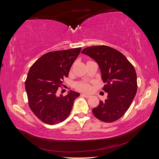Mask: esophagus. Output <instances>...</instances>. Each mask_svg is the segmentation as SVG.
Returning <instances> with one entry per match:
<instances>
[{
	"label": "esophagus",
	"instance_id": "1",
	"mask_svg": "<svg viewBox=\"0 0 159 159\" xmlns=\"http://www.w3.org/2000/svg\"><path fill=\"white\" fill-rule=\"evenodd\" d=\"M81 96H83V97H85L86 98H90L91 95H89V94H85V93H81Z\"/></svg>",
	"mask_w": 159,
	"mask_h": 159
}]
</instances>
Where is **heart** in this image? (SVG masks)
Listing matches in <instances>:
<instances>
[{"instance_id":"obj_1","label":"heart","mask_w":159,"mask_h":159,"mask_svg":"<svg viewBox=\"0 0 159 159\" xmlns=\"http://www.w3.org/2000/svg\"><path fill=\"white\" fill-rule=\"evenodd\" d=\"M75 88L78 90L83 91H89L91 89V86L86 82H80L75 84Z\"/></svg>"}]
</instances>
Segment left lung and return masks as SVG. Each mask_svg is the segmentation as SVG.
<instances>
[{
	"label": "left lung",
	"mask_w": 159,
	"mask_h": 159,
	"mask_svg": "<svg viewBox=\"0 0 159 159\" xmlns=\"http://www.w3.org/2000/svg\"><path fill=\"white\" fill-rule=\"evenodd\" d=\"M82 54L98 64L102 78L105 83L103 89L107 99L100 101L92 109L94 116L102 121L111 123L123 116L137 93V74L133 66L121 52L107 46L84 48Z\"/></svg>",
	"instance_id": "8db88e82"
}]
</instances>
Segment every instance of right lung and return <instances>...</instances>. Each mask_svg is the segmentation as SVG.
I'll return each instance as SVG.
<instances>
[{
  "label": "right lung",
  "mask_w": 159,
  "mask_h": 159,
  "mask_svg": "<svg viewBox=\"0 0 159 159\" xmlns=\"http://www.w3.org/2000/svg\"><path fill=\"white\" fill-rule=\"evenodd\" d=\"M81 48L50 52L42 56L31 66L25 81L28 105L40 121L48 125L64 121L68 117L75 99L80 93L70 91L57 97L56 93L68 76L71 66Z\"/></svg>",
  "instance_id": "obj_1"
}]
</instances>
